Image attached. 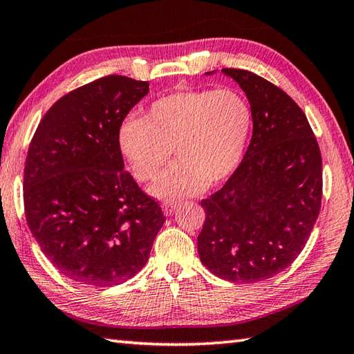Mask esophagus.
<instances>
[{"instance_id": "obj_1", "label": "esophagus", "mask_w": 354, "mask_h": 354, "mask_svg": "<svg viewBox=\"0 0 354 354\" xmlns=\"http://www.w3.org/2000/svg\"><path fill=\"white\" fill-rule=\"evenodd\" d=\"M176 207H178L176 201H165V203L162 204V210H164V213L169 216V214H171L173 212H175Z\"/></svg>"}]
</instances>
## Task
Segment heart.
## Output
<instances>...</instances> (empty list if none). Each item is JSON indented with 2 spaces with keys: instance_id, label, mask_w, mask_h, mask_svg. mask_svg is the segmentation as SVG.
I'll use <instances>...</instances> for the list:
<instances>
[{
  "instance_id": "obj_1",
  "label": "heart",
  "mask_w": 354,
  "mask_h": 354,
  "mask_svg": "<svg viewBox=\"0 0 354 354\" xmlns=\"http://www.w3.org/2000/svg\"><path fill=\"white\" fill-rule=\"evenodd\" d=\"M253 131V110L233 88L178 90L153 101L144 118H127L118 131L122 155L136 179L151 181L173 150L179 161L150 192L178 199L232 176Z\"/></svg>"
}]
</instances>
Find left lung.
Masks as SVG:
<instances>
[{
	"label": "left lung",
	"mask_w": 354,
	"mask_h": 354,
	"mask_svg": "<svg viewBox=\"0 0 354 354\" xmlns=\"http://www.w3.org/2000/svg\"><path fill=\"white\" fill-rule=\"evenodd\" d=\"M244 90L253 135L224 187L201 201V262L218 278L252 283L283 272L304 250L321 210L322 158L306 113L278 86L223 68Z\"/></svg>",
	"instance_id": "1"
}]
</instances>
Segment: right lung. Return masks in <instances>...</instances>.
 I'll list each match as a JSON object with an SVG mask.
<instances>
[{"label": "right lung", "mask_w": 354, "mask_h": 354, "mask_svg": "<svg viewBox=\"0 0 354 354\" xmlns=\"http://www.w3.org/2000/svg\"><path fill=\"white\" fill-rule=\"evenodd\" d=\"M147 81L109 75L53 104L24 165V213L46 258L66 278L113 287L140 272L165 216L124 169V118Z\"/></svg>", "instance_id": "right-lung-1"}]
</instances>
